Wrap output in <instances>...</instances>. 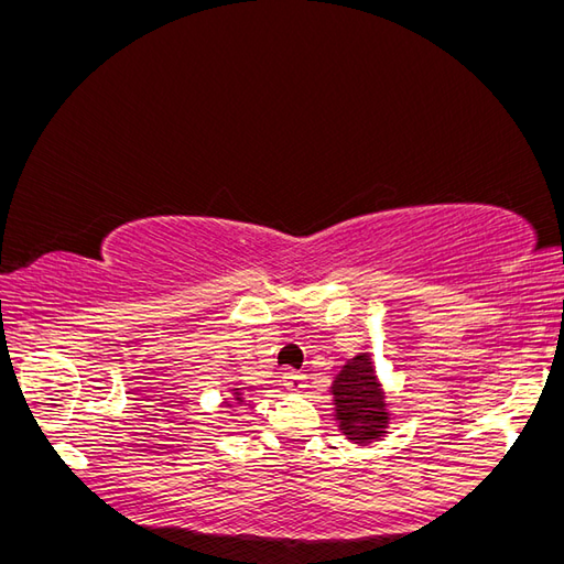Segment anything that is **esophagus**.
I'll list each match as a JSON object with an SVG mask.
<instances>
[{"mask_svg": "<svg viewBox=\"0 0 564 564\" xmlns=\"http://www.w3.org/2000/svg\"><path fill=\"white\" fill-rule=\"evenodd\" d=\"M282 383H284L289 390H303V388H305V383H308V377H305L303 371L289 369V371H284Z\"/></svg>", "mask_w": 564, "mask_h": 564, "instance_id": "obj_1", "label": "esophagus"}]
</instances>
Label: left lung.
I'll use <instances>...</instances> for the list:
<instances>
[{"mask_svg": "<svg viewBox=\"0 0 564 564\" xmlns=\"http://www.w3.org/2000/svg\"><path fill=\"white\" fill-rule=\"evenodd\" d=\"M332 390L340 431L355 442L379 440L388 416L369 355H357L352 362H348L336 377Z\"/></svg>", "mask_w": 564, "mask_h": 564, "instance_id": "obj_1", "label": "left lung"}]
</instances>
